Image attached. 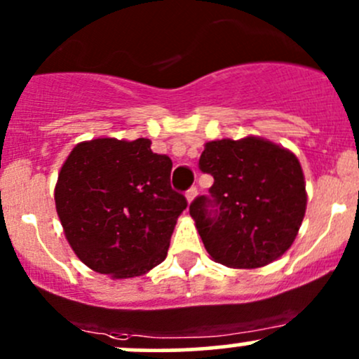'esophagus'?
<instances>
[{"label": "esophagus", "instance_id": "34e87169", "mask_svg": "<svg viewBox=\"0 0 359 359\" xmlns=\"http://www.w3.org/2000/svg\"><path fill=\"white\" fill-rule=\"evenodd\" d=\"M196 196H198V187H194V186H192L191 189H187V192H186V198H187L189 203H191V201L194 199Z\"/></svg>", "mask_w": 359, "mask_h": 359}]
</instances>
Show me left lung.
I'll return each mask as SVG.
<instances>
[{
  "mask_svg": "<svg viewBox=\"0 0 359 359\" xmlns=\"http://www.w3.org/2000/svg\"><path fill=\"white\" fill-rule=\"evenodd\" d=\"M201 172L210 194L189 206L208 254L228 267L271 264L293 243L306 208L305 180L293 153L261 137L206 144Z\"/></svg>",
  "mask_w": 359,
  "mask_h": 359,
  "instance_id": "obj_1",
  "label": "left lung"
}]
</instances>
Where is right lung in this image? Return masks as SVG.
Returning a JSON list of instances; mask_svg holds the SVG:
<instances>
[{"label": "right lung", "instance_id": "obj_1", "mask_svg": "<svg viewBox=\"0 0 359 359\" xmlns=\"http://www.w3.org/2000/svg\"><path fill=\"white\" fill-rule=\"evenodd\" d=\"M149 144L144 137L80 143L57 177L54 199L66 238L100 274L133 278L158 266L187 208L170 186L172 160Z\"/></svg>", "mask_w": 359, "mask_h": 359}]
</instances>
